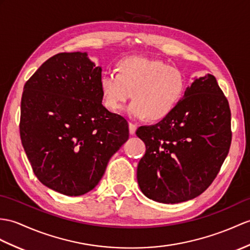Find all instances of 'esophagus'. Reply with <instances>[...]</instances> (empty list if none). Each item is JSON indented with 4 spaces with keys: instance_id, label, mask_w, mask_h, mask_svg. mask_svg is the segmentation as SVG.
<instances>
[{
    "instance_id": "obj_1",
    "label": "esophagus",
    "mask_w": 250,
    "mask_h": 250,
    "mask_svg": "<svg viewBox=\"0 0 250 250\" xmlns=\"http://www.w3.org/2000/svg\"><path fill=\"white\" fill-rule=\"evenodd\" d=\"M136 125H134V124H132V123H130L129 124V131H130V134L131 135H133L135 133V131H136Z\"/></svg>"
}]
</instances>
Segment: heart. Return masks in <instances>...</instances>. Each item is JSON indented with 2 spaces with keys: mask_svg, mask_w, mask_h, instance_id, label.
<instances>
[{
  "mask_svg": "<svg viewBox=\"0 0 250 250\" xmlns=\"http://www.w3.org/2000/svg\"><path fill=\"white\" fill-rule=\"evenodd\" d=\"M114 71L101 75L100 88L105 106L113 112L127 107L130 117L158 121L168 117L177 107L185 91V77L178 68L158 60L125 57Z\"/></svg>",
  "mask_w": 250,
  "mask_h": 250,
  "instance_id": "1",
  "label": "heart"
}]
</instances>
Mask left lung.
<instances>
[{"label": "left lung", "mask_w": 250, "mask_h": 250, "mask_svg": "<svg viewBox=\"0 0 250 250\" xmlns=\"http://www.w3.org/2000/svg\"><path fill=\"white\" fill-rule=\"evenodd\" d=\"M146 145L137 166L142 193L161 204L194 199L210 187L229 152L231 113L215 77L194 78L173 112L139 126Z\"/></svg>", "instance_id": "8db88e82"}]
</instances>
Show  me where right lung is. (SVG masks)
I'll list each match as a JSON object with an SVG mask.
<instances>
[{
    "label": "right lung",
    "mask_w": 250,
    "mask_h": 250,
    "mask_svg": "<svg viewBox=\"0 0 250 250\" xmlns=\"http://www.w3.org/2000/svg\"><path fill=\"white\" fill-rule=\"evenodd\" d=\"M101 72L87 52L60 53L23 88L22 146L34 175L62 195L94 189L129 138L126 120L102 105Z\"/></svg>",
    "instance_id": "right-lung-1"
}]
</instances>
